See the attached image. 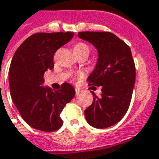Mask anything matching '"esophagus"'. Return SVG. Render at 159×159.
Returning a JSON list of instances; mask_svg holds the SVG:
<instances>
[{
    "mask_svg": "<svg viewBox=\"0 0 159 159\" xmlns=\"http://www.w3.org/2000/svg\"><path fill=\"white\" fill-rule=\"evenodd\" d=\"M80 93V89H75V94L76 95H79Z\"/></svg>",
    "mask_w": 159,
    "mask_h": 159,
    "instance_id": "34e87169",
    "label": "esophagus"
}]
</instances>
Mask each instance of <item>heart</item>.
<instances>
[{"label":"heart","instance_id":"obj_1","mask_svg":"<svg viewBox=\"0 0 159 159\" xmlns=\"http://www.w3.org/2000/svg\"><path fill=\"white\" fill-rule=\"evenodd\" d=\"M74 50H75V53L76 55H78V54L85 52V51H88V52H89V46L86 45L85 43L78 42V43H76L75 45ZM79 75L82 76L83 75V74L79 73Z\"/></svg>","mask_w":159,"mask_h":159}]
</instances>
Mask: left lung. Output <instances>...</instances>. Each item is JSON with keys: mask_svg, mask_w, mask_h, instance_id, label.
<instances>
[{"mask_svg": "<svg viewBox=\"0 0 159 159\" xmlns=\"http://www.w3.org/2000/svg\"><path fill=\"white\" fill-rule=\"evenodd\" d=\"M78 36L98 50L96 67L88 78L89 85L102 86L101 96L93 91V99L84 110L86 120L97 129L117 124L129 109L136 70L129 45L111 32L82 31Z\"/></svg>", "mask_w": 159, "mask_h": 159, "instance_id": "8db88e82", "label": "left lung"}]
</instances>
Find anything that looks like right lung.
Segmentation results:
<instances>
[{"label": "right lung", "mask_w": 159, "mask_h": 159, "mask_svg": "<svg viewBox=\"0 0 159 159\" xmlns=\"http://www.w3.org/2000/svg\"><path fill=\"white\" fill-rule=\"evenodd\" d=\"M74 32L35 33L15 52L9 70L11 95L20 116L30 126L54 132L62 126L60 114L75 94L73 86L63 83L52 90L42 85L44 74L54 68V55L73 38Z\"/></svg>", "instance_id": "add662e5"}]
</instances>
